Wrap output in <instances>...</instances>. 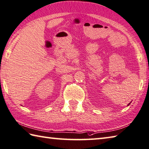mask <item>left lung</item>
<instances>
[{
    "instance_id": "obj_1",
    "label": "left lung",
    "mask_w": 149,
    "mask_h": 149,
    "mask_svg": "<svg viewBox=\"0 0 149 149\" xmlns=\"http://www.w3.org/2000/svg\"><path fill=\"white\" fill-rule=\"evenodd\" d=\"M130 103H129V104H128V105H130Z\"/></svg>"
}]
</instances>
